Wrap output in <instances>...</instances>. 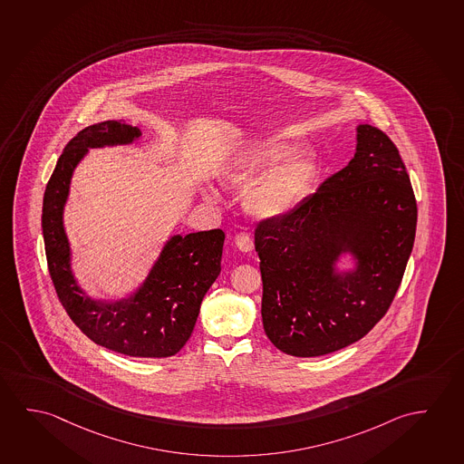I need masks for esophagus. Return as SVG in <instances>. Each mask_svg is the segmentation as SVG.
<instances>
[{
  "instance_id": "esophagus-1",
  "label": "esophagus",
  "mask_w": 464,
  "mask_h": 464,
  "mask_svg": "<svg viewBox=\"0 0 464 464\" xmlns=\"http://www.w3.org/2000/svg\"><path fill=\"white\" fill-rule=\"evenodd\" d=\"M234 242H236L237 248L242 251V253H250V251H253V240H251V237L248 236V234H245V232L237 234Z\"/></svg>"
}]
</instances>
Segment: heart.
Instances as JSON below:
<instances>
[{"label":"heart","instance_id":"obj_1","mask_svg":"<svg viewBox=\"0 0 464 464\" xmlns=\"http://www.w3.org/2000/svg\"><path fill=\"white\" fill-rule=\"evenodd\" d=\"M302 143L276 137L245 150L226 170L230 187L245 188V209L256 219H279L308 198L321 174L314 153Z\"/></svg>","mask_w":464,"mask_h":464}]
</instances>
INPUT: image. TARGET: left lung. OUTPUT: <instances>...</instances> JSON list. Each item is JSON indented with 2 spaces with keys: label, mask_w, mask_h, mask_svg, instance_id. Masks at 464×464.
Wrapping results in <instances>:
<instances>
[{
  "label": "left lung",
  "mask_w": 464,
  "mask_h": 464,
  "mask_svg": "<svg viewBox=\"0 0 464 464\" xmlns=\"http://www.w3.org/2000/svg\"><path fill=\"white\" fill-rule=\"evenodd\" d=\"M418 208L395 143L369 124L356 151L294 213L255 230L266 335L284 353L313 358L362 339L395 298L411 255ZM352 254L355 267L339 272Z\"/></svg>",
  "instance_id": "8db88e82"
}]
</instances>
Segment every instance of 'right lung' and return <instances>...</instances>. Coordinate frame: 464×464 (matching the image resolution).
Here are the masks:
<instances>
[{
	"mask_svg": "<svg viewBox=\"0 0 464 464\" xmlns=\"http://www.w3.org/2000/svg\"><path fill=\"white\" fill-rule=\"evenodd\" d=\"M140 137L137 127L104 121L67 143L44 190V251L59 302L90 340L127 356L168 358L190 339L203 296L221 273V228L170 237L140 287L112 302L90 298L77 284L63 222L71 179L89 148L129 145Z\"/></svg>",
	"mask_w": 464,
	"mask_h": 464,
	"instance_id": "1",
	"label": "right lung"
}]
</instances>
